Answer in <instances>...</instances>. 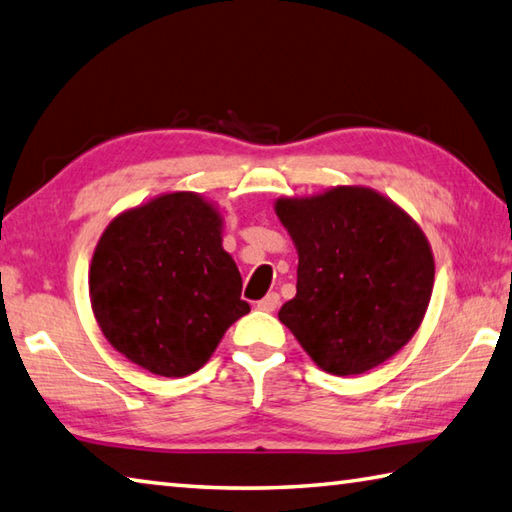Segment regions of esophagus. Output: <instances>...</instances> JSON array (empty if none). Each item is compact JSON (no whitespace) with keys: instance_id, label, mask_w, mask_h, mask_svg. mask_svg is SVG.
Returning a JSON list of instances; mask_svg holds the SVG:
<instances>
[{"instance_id":"obj_1","label":"esophagus","mask_w":512,"mask_h":512,"mask_svg":"<svg viewBox=\"0 0 512 512\" xmlns=\"http://www.w3.org/2000/svg\"><path fill=\"white\" fill-rule=\"evenodd\" d=\"M281 305V296H278L276 292H269L263 301H258V310L263 312H276V307Z\"/></svg>"}]
</instances>
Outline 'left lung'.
I'll use <instances>...</instances> for the list:
<instances>
[{
    "instance_id": "left-lung-1",
    "label": "left lung",
    "mask_w": 512,
    "mask_h": 512,
    "mask_svg": "<svg viewBox=\"0 0 512 512\" xmlns=\"http://www.w3.org/2000/svg\"><path fill=\"white\" fill-rule=\"evenodd\" d=\"M296 247V296L278 318L318 368L350 376L381 365L426 316L435 256L406 209L370 187L339 185L274 202Z\"/></svg>"
}]
</instances>
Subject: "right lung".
I'll use <instances>...</instances> for the list:
<instances>
[{
	"label": "right lung",
	"mask_w": 512,
	"mask_h": 512,
	"mask_svg": "<svg viewBox=\"0 0 512 512\" xmlns=\"http://www.w3.org/2000/svg\"><path fill=\"white\" fill-rule=\"evenodd\" d=\"M223 249V214L196 191H169L115 216L89 267L104 339L158 376L205 365L249 305Z\"/></svg>",
	"instance_id": "add662e5"
}]
</instances>
